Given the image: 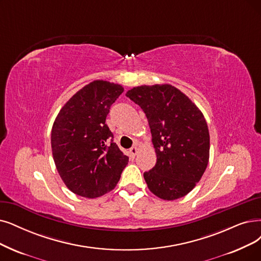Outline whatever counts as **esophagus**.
<instances>
[{
    "mask_svg": "<svg viewBox=\"0 0 261 261\" xmlns=\"http://www.w3.org/2000/svg\"><path fill=\"white\" fill-rule=\"evenodd\" d=\"M137 153H138L137 145H134V147H132V148L129 149V154H130V156H132L133 159H135V156L137 155Z\"/></svg>",
    "mask_w": 261,
    "mask_h": 261,
    "instance_id": "34e87169",
    "label": "esophagus"
}]
</instances>
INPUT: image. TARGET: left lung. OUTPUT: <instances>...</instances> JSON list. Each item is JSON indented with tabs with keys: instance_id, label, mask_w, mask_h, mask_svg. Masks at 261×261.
I'll return each instance as SVG.
<instances>
[{
	"instance_id": "obj_1",
	"label": "left lung",
	"mask_w": 261,
	"mask_h": 261,
	"mask_svg": "<svg viewBox=\"0 0 261 261\" xmlns=\"http://www.w3.org/2000/svg\"><path fill=\"white\" fill-rule=\"evenodd\" d=\"M147 116L156 164L143 173L149 190L161 199L189 194L209 163L210 135L202 112L170 85L141 86L126 92Z\"/></svg>"
}]
</instances>
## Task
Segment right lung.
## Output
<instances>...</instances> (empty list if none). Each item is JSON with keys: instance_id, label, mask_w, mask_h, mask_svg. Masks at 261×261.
<instances>
[{"instance_id": "1", "label": "right lung", "mask_w": 261, "mask_h": 261, "mask_svg": "<svg viewBox=\"0 0 261 261\" xmlns=\"http://www.w3.org/2000/svg\"><path fill=\"white\" fill-rule=\"evenodd\" d=\"M123 91L109 81L90 82L56 118L52 155L61 179L76 195L96 198L112 191L128 163L106 124L110 106Z\"/></svg>"}]
</instances>
